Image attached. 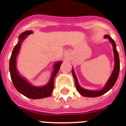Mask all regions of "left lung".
<instances>
[{"label": "left lung", "instance_id": "obj_1", "mask_svg": "<svg viewBox=\"0 0 126 126\" xmlns=\"http://www.w3.org/2000/svg\"><path fill=\"white\" fill-rule=\"evenodd\" d=\"M105 39H108L110 42H111L113 46V52H114V59H115V66L114 68H113V72L111 74V76L110 77L109 79L108 80L107 84L103 89L99 91H93V90H88V89H85L82 88V87L80 86L79 84L78 80H77V78L76 75H75V72H74V69H72V74L74 76V78L75 79V86L76 88L82 96H84L85 97H89V98H94V97H98V96H101V95L105 94L107 92L109 91V90L113 87L114 86V84H115L116 81L118 79L119 74V70H120V60H119V53H118L117 49H116V44L115 42H114V40L111 39V37L109 35H106L104 36Z\"/></svg>", "mask_w": 126, "mask_h": 126}]
</instances>
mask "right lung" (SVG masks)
Masks as SVG:
<instances>
[{"label": "right lung", "mask_w": 126, "mask_h": 126, "mask_svg": "<svg viewBox=\"0 0 126 126\" xmlns=\"http://www.w3.org/2000/svg\"><path fill=\"white\" fill-rule=\"evenodd\" d=\"M32 33V31L27 30L21 33L19 36V41L13 49L11 56L10 58L9 71L13 85L17 91L30 99H41L49 97L52 94L54 89V79L60 69L62 62H58L54 63V70L49 82L46 85L42 87L32 86L25 79L21 76L16 69V57L19 51L21 42L28 35L31 34Z\"/></svg>", "instance_id": "add662e5"}]
</instances>
